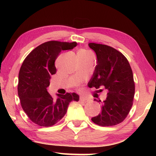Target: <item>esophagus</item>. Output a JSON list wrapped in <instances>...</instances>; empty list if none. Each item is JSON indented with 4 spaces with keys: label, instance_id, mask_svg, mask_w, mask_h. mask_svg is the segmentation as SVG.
<instances>
[{
    "label": "esophagus",
    "instance_id": "esophagus-1",
    "mask_svg": "<svg viewBox=\"0 0 156 156\" xmlns=\"http://www.w3.org/2000/svg\"><path fill=\"white\" fill-rule=\"evenodd\" d=\"M88 99L87 98H84V97H80V101H81V102H88Z\"/></svg>",
    "mask_w": 156,
    "mask_h": 156
}]
</instances>
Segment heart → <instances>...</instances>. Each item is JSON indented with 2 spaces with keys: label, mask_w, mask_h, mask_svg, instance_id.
Returning <instances> with one entry per match:
<instances>
[{
  "label": "heart",
  "mask_w": 156,
  "mask_h": 156,
  "mask_svg": "<svg viewBox=\"0 0 156 156\" xmlns=\"http://www.w3.org/2000/svg\"><path fill=\"white\" fill-rule=\"evenodd\" d=\"M79 52H81V53H87V51H84V50H81V51H80Z\"/></svg>",
  "instance_id": "b5f03b06"
}]
</instances>
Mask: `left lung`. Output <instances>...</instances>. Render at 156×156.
Here are the masks:
<instances>
[{
  "instance_id": "left-lung-1",
  "label": "left lung",
  "mask_w": 156,
  "mask_h": 156,
  "mask_svg": "<svg viewBox=\"0 0 156 156\" xmlns=\"http://www.w3.org/2000/svg\"><path fill=\"white\" fill-rule=\"evenodd\" d=\"M88 45L97 57L90 84L97 89L103 87L108 90L101 112L92 117V121L102 127L118 125L127 117L133 105L135 82L131 66L121 52L111 46L95 43Z\"/></svg>"
}]
</instances>
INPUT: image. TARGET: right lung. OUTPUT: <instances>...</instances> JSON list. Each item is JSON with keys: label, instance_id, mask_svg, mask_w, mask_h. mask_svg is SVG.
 Segmentation results:
<instances>
[{"label": "right lung", "instance_id": "obj_1", "mask_svg": "<svg viewBox=\"0 0 156 156\" xmlns=\"http://www.w3.org/2000/svg\"><path fill=\"white\" fill-rule=\"evenodd\" d=\"M76 42L49 41L39 45L23 61L19 73L18 95L23 111L35 124L50 127L64 117L69 102L79 96L67 92L54 101L47 91L51 76L56 73L55 61L62 50L72 49Z\"/></svg>", "mask_w": 156, "mask_h": 156}]
</instances>
